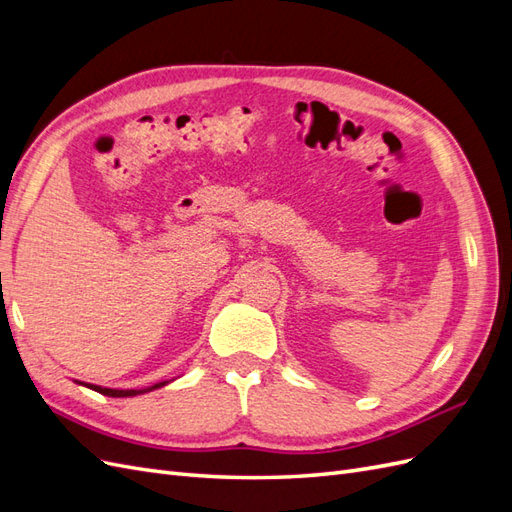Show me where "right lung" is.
I'll list each match as a JSON object with an SVG mask.
<instances>
[{"label": "right lung", "mask_w": 512, "mask_h": 512, "mask_svg": "<svg viewBox=\"0 0 512 512\" xmlns=\"http://www.w3.org/2000/svg\"><path fill=\"white\" fill-rule=\"evenodd\" d=\"M166 382H158L149 386V389H141V391H117V389H102V386H96V384H87L89 389H94L102 395H108V397H134V395H141V393H147V391H153V389H160V386H164Z\"/></svg>", "instance_id": "right-lung-1"}]
</instances>
